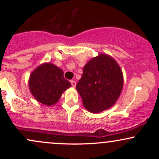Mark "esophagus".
Listing matches in <instances>:
<instances>
[{
	"instance_id": "obj_1",
	"label": "esophagus",
	"mask_w": 159,
	"mask_h": 159,
	"mask_svg": "<svg viewBox=\"0 0 159 159\" xmlns=\"http://www.w3.org/2000/svg\"><path fill=\"white\" fill-rule=\"evenodd\" d=\"M71 84H72V86L73 87H75L76 86V82L75 81H71Z\"/></svg>"
}]
</instances>
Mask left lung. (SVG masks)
Here are the masks:
<instances>
[{"mask_svg": "<svg viewBox=\"0 0 159 159\" xmlns=\"http://www.w3.org/2000/svg\"><path fill=\"white\" fill-rule=\"evenodd\" d=\"M123 87V75L117 62L100 53L85 64L76 90L85 108L96 114L114 106Z\"/></svg>", "mask_w": 159, "mask_h": 159, "instance_id": "obj_1", "label": "left lung"}]
</instances>
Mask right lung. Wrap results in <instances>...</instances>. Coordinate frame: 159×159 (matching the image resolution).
Wrapping results in <instances>:
<instances>
[{
	"label": "right lung",
	"mask_w": 159,
	"mask_h": 159,
	"mask_svg": "<svg viewBox=\"0 0 159 159\" xmlns=\"http://www.w3.org/2000/svg\"><path fill=\"white\" fill-rule=\"evenodd\" d=\"M28 86L36 100L47 106H52L71 87V84L64 78L61 69L52 63H43L30 75Z\"/></svg>",
	"instance_id": "obj_1"
}]
</instances>
